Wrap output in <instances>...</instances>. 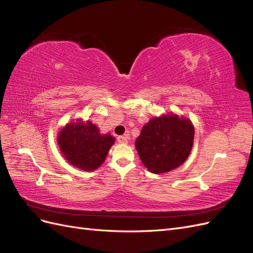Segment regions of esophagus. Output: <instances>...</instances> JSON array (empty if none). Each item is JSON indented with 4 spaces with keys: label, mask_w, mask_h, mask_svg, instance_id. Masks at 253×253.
I'll return each mask as SVG.
<instances>
[{
    "label": "esophagus",
    "mask_w": 253,
    "mask_h": 253,
    "mask_svg": "<svg viewBox=\"0 0 253 253\" xmlns=\"http://www.w3.org/2000/svg\"><path fill=\"white\" fill-rule=\"evenodd\" d=\"M117 141H118V143H121V144H126L127 143V139H126V137H125V136H118Z\"/></svg>",
    "instance_id": "34e87169"
}]
</instances>
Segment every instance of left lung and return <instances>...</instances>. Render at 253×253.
I'll list each match as a JSON object with an SVG mask.
<instances>
[{
    "mask_svg": "<svg viewBox=\"0 0 253 253\" xmlns=\"http://www.w3.org/2000/svg\"><path fill=\"white\" fill-rule=\"evenodd\" d=\"M193 140L194 126L191 120L171 113L150 119L137 137L135 148L151 173L163 174L186 162Z\"/></svg>",
    "mask_w": 253,
    "mask_h": 253,
    "instance_id": "8db88e82",
    "label": "left lung"
}]
</instances>
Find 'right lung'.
Returning <instances> with one entry per match:
<instances>
[{
    "instance_id": "1",
    "label": "right lung",
    "mask_w": 253,
    "mask_h": 253,
    "mask_svg": "<svg viewBox=\"0 0 253 253\" xmlns=\"http://www.w3.org/2000/svg\"><path fill=\"white\" fill-rule=\"evenodd\" d=\"M57 141L68 164L91 172L103 164L115 138L111 134H101L89 120L76 119L61 128Z\"/></svg>"
}]
</instances>
